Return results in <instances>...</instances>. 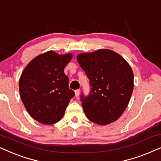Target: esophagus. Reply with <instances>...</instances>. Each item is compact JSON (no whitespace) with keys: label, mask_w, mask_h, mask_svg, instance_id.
Here are the masks:
<instances>
[{"label":"esophagus","mask_w":161,"mask_h":161,"mask_svg":"<svg viewBox=\"0 0 161 161\" xmlns=\"http://www.w3.org/2000/svg\"><path fill=\"white\" fill-rule=\"evenodd\" d=\"M80 89H77V90L75 91V93L76 97H78V96L80 95Z\"/></svg>","instance_id":"obj_1"}]
</instances>
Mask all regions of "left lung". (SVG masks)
<instances>
[{"mask_svg": "<svg viewBox=\"0 0 161 161\" xmlns=\"http://www.w3.org/2000/svg\"><path fill=\"white\" fill-rule=\"evenodd\" d=\"M77 60L88 77L90 92L80 95L86 115L99 125L115 121L128 106L134 75L124 58L110 49L79 54Z\"/></svg>", "mask_w": 161, "mask_h": 161, "instance_id": "left-lung-1", "label": "left lung"}]
</instances>
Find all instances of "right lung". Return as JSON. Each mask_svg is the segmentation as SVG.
<instances>
[{"label": "right lung", "mask_w": 161, "mask_h": 161, "mask_svg": "<svg viewBox=\"0 0 161 161\" xmlns=\"http://www.w3.org/2000/svg\"><path fill=\"white\" fill-rule=\"evenodd\" d=\"M72 58L71 54L49 51L31 60L23 71L19 80L20 97L30 115L37 121L55 124L65 113L75 96L64 73Z\"/></svg>", "instance_id": "1"}]
</instances>
